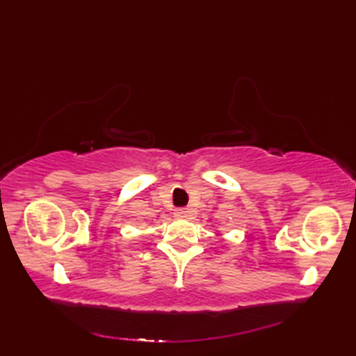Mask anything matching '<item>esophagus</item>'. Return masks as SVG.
<instances>
[{"instance_id": "34e87169", "label": "esophagus", "mask_w": 356, "mask_h": 356, "mask_svg": "<svg viewBox=\"0 0 356 356\" xmlns=\"http://www.w3.org/2000/svg\"><path fill=\"white\" fill-rule=\"evenodd\" d=\"M174 216L179 220H186L191 216V210L190 209H177L176 212H174Z\"/></svg>"}]
</instances>
